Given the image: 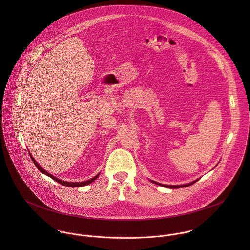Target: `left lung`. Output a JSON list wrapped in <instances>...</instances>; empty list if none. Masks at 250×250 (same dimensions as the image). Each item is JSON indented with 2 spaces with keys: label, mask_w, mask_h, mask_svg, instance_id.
I'll return each mask as SVG.
<instances>
[{
  "label": "left lung",
  "mask_w": 250,
  "mask_h": 250,
  "mask_svg": "<svg viewBox=\"0 0 250 250\" xmlns=\"http://www.w3.org/2000/svg\"><path fill=\"white\" fill-rule=\"evenodd\" d=\"M199 179H197V180H194V181H192V182H190V183H188V184H184V185H174V186H172V185H165V184H160V183H158V182H155V181H153V180H150L152 183H154V184H156V185H159V186H162V187H165V188H185V187H188V186H191L192 184H194L195 182H197Z\"/></svg>",
  "instance_id": "8db88e82"
}]
</instances>
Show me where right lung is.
Here are the masks:
<instances>
[{
  "label": "right lung",
  "mask_w": 250,
  "mask_h": 250,
  "mask_svg": "<svg viewBox=\"0 0 250 250\" xmlns=\"http://www.w3.org/2000/svg\"><path fill=\"white\" fill-rule=\"evenodd\" d=\"M29 154H30V156H31V158H32V161L34 162V164L36 165V167L38 168V170H39L40 172H42L43 174H45V175L49 176L50 178H52L53 180H55L56 182H58V183H60V184L63 185V186H65V187H71V188H80V187H83V186L89 185V184H90V183H92L94 180H96L97 177L99 176V174H100V173H98V174H97L96 176H94L93 178L89 179V180H87V181H83V182H65V181H62V180H61V179H58L57 177L53 176L52 174H50L49 172H47V171H46L44 168H42V167L39 166V164L36 162V160H35V158H33V156L31 155L30 151H29Z\"/></svg>",
  "instance_id": "1"
}]
</instances>
